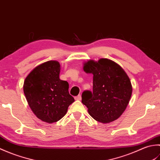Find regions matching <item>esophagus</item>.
<instances>
[{
	"mask_svg": "<svg viewBox=\"0 0 160 160\" xmlns=\"http://www.w3.org/2000/svg\"><path fill=\"white\" fill-rule=\"evenodd\" d=\"M75 99H76V100H81V99H82V97H81L80 95H78V96L75 97Z\"/></svg>",
	"mask_w": 160,
	"mask_h": 160,
	"instance_id": "esophagus-1",
	"label": "esophagus"
}]
</instances>
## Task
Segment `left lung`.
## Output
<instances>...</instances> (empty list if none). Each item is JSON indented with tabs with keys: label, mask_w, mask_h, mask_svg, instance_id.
Here are the masks:
<instances>
[{
	"label": "left lung",
	"mask_w": 160,
	"mask_h": 160,
	"mask_svg": "<svg viewBox=\"0 0 160 160\" xmlns=\"http://www.w3.org/2000/svg\"><path fill=\"white\" fill-rule=\"evenodd\" d=\"M83 70L92 73L93 92L84 91L82 102L94 120L107 124L120 118L124 113L132 95L131 80L125 71L107 58L89 60Z\"/></svg>",
	"instance_id": "8db88e82"
}]
</instances>
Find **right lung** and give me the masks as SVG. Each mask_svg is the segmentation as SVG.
Returning <instances> with one entry per match:
<instances>
[{
    "mask_svg": "<svg viewBox=\"0 0 160 160\" xmlns=\"http://www.w3.org/2000/svg\"><path fill=\"white\" fill-rule=\"evenodd\" d=\"M60 63L49 60L36 66L24 81V93L30 108L47 123L60 120L75 101L69 93V83L60 79Z\"/></svg>",
    "mask_w": 160,
    "mask_h": 160,
    "instance_id": "right-lung-1",
    "label": "right lung"
}]
</instances>
